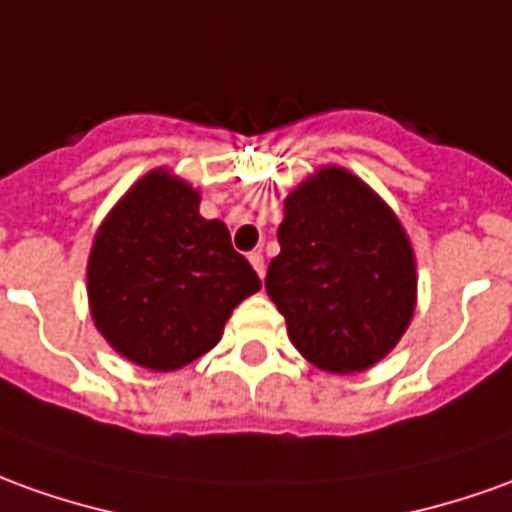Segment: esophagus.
Here are the masks:
<instances>
[{"label":"esophagus","mask_w":512,"mask_h":512,"mask_svg":"<svg viewBox=\"0 0 512 512\" xmlns=\"http://www.w3.org/2000/svg\"><path fill=\"white\" fill-rule=\"evenodd\" d=\"M248 262L253 264V270L259 273V278H264V256H262V253H259V250H253V253H250Z\"/></svg>","instance_id":"1"}]
</instances>
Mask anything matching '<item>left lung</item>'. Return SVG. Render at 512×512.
Here are the masks:
<instances>
[{
  "label": "left lung",
  "mask_w": 512,
  "mask_h": 512,
  "mask_svg": "<svg viewBox=\"0 0 512 512\" xmlns=\"http://www.w3.org/2000/svg\"><path fill=\"white\" fill-rule=\"evenodd\" d=\"M267 295L315 368L382 362L415 315V250L396 211L343 167H320L284 200Z\"/></svg>",
  "instance_id": "left-lung-1"
}]
</instances>
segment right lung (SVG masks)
Here are the masks:
<instances>
[{"mask_svg": "<svg viewBox=\"0 0 512 512\" xmlns=\"http://www.w3.org/2000/svg\"><path fill=\"white\" fill-rule=\"evenodd\" d=\"M262 290L222 220L167 167L150 169L100 222L86 264L94 326L139 368L167 373L220 343L239 303Z\"/></svg>", "mask_w": 512, "mask_h": 512, "instance_id": "add662e5", "label": "right lung"}]
</instances>
